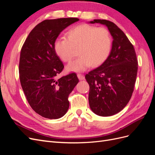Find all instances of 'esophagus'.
Masks as SVG:
<instances>
[{
  "label": "esophagus",
  "mask_w": 155,
  "mask_h": 155,
  "mask_svg": "<svg viewBox=\"0 0 155 155\" xmlns=\"http://www.w3.org/2000/svg\"><path fill=\"white\" fill-rule=\"evenodd\" d=\"M77 76H78L79 80H83V79H85V76H84L83 75L81 74H78Z\"/></svg>",
  "instance_id": "obj_1"
}]
</instances>
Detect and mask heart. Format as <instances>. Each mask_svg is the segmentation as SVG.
<instances>
[{"label": "heart", "mask_w": 155, "mask_h": 155, "mask_svg": "<svg viewBox=\"0 0 155 155\" xmlns=\"http://www.w3.org/2000/svg\"><path fill=\"white\" fill-rule=\"evenodd\" d=\"M54 51L63 62L71 61L78 49V59L67 67L68 72L85 71L91 65L98 67L109 57L112 48L110 32L104 27L97 28L87 24L79 25L70 29L67 38L60 37L54 45Z\"/></svg>", "instance_id": "b5f03b06"}]
</instances>
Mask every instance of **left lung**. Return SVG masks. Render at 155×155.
Returning a JSON list of instances; mask_svg holds the SVG:
<instances>
[{
  "mask_svg": "<svg viewBox=\"0 0 155 155\" xmlns=\"http://www.w3.org/2000/svg\"><path fill=\"white\" fill-rule=\"evenodd\" d=\"M89 22L105 25L113 39L107 60L85 75L90 86L88 101L91 110L98 116H110L122 110L132 96L138 60L133 45L114 23L103 19Z\"/></svg>",
  "mask_w": 155,
  "mask_h": 155,
  "instance_id": "left-lung-1",
  "label": "left lung"
}]
</instances>
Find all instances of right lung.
<instances>
[{
  "mask_svg": "<svg viewBox=\"0 0 155 155\" xmlns=\"http://www.w3.org/2000/svg\"><path fill=\"white\" fill-rule=\"evenodd\" d=\"M78 18L45 20L29 34L20 55L19 78L28 104L46 118H61L68 109V96L79 82L76 73L59 79L64 65L56 55L54 45L64 29Z\"/></svg>",
  "mask_w": 155,
  "mask_h": 155,
  "instance_id": "1",
  "label": "right lung"
}]
</instances>
